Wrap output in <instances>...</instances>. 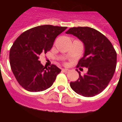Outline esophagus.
<instances>
[{"instance_id": "obj_1", "label": "esophagus", "mask_w": 122, "mask_h": 122, "mask_svg": "<svg viewBox=\"0 0 122 122\" xmlns=\"http://www.w3.org/2000/svg\"><path fill=\"white\" fill-rule=\"evenodd\" d=\"M69 71H70V70H67V69H62V71L64 72V73H67Z\"/></svg>"}]
</instances>
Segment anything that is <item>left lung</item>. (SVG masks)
Wrapping results in <instances>:
<instances>
[{"mask_svg": "<svg viewBox=\"0 0 122 122\" xmlns=\"http://www.w3.org/2000/svg\"><path fill=\"white\" fill-rule=\"evenodd\" d=\"M83 42L84 56L77 67H87L84 75L70 82V86L76 93L84 97H93L103 91L108 86L115 72L117 55L113 45L106 36L90 27H73L66 32ZM81 68V67H80Z\"/></svg>", "mask_w": 122, "mask_h": 122, "instance_id": "left-lung-1", "label": "left lung"}]
</instances>
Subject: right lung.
<instances>
[{"label":"right lung","instance_id":"right-lung-1","mask_svg":"<svg viewBox=\"0 0 122 122\" xmlns=\"http://www.w3.org/2000/svg\"><path fill=\"white\" fill-rule=\"evenodd\" d=\"M66 26L41 25L24 32L10 51L11 71L19 84L29 92L50 88L61 70L54 64L46 67L39 61L40 55L50 51L55 39Z\"/></svg>","mask_w":122,"mask_h":122}]
</instances>
